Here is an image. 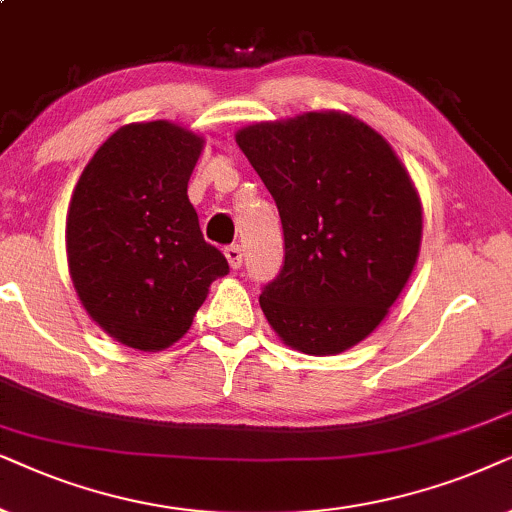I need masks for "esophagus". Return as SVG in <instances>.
I'll return each instance as SVG.
<instances>
[{
	"mask_svg": "<svg viewBox=\"0 0 512 512\" xmlns=\"http://www.w3.org/2000/svg\"><path fill=\"white\" fill-rule=\"evenodd\" d=\"M224 257H227L231 269H241V264H243L241 245H229V248H224Z\"/></svg>",
	"mask_w": 512,
	"mask_h": 512,
	"instance_id": "esophagus-1",
	"label": "esophagus"
}]
</instances>
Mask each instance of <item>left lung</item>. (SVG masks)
<instances>
[{
    "label": "left lung",
    "mask_w": 512,
    "mask_h": 512,
    "mask_svg": "<svg viewBox=\"0 0 512 512\" xmlns=\"http://www.w3.org/2000/svg\"><path fill=\"white\" fill-rule=\"evenodd\" d=\"M283 222L285 262L260 295L290 349L335 356L377 330L419 260L410 173L365 121L337 109L236 131Z\"/></svg>",
    "instance_id": "left-lung-1"
}]
</instances>
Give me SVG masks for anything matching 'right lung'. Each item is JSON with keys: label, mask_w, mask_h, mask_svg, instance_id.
Here are the masks:
<instances>
[{"label": "right lung", "mask_w": 512, "mask_h": 512, "mask_svg": "<svg viewBox=\"0 0 512 512\" xmlns=\"http://www.w3.org/2000/svg\"><path fill=\"white\" fill-rule=\"evenodd\" d=\"M201 135L173 121L121 126L86 163L70 208L67 267L88 316L119 344L163 351L187 335L229 264L203 241L187 182Z\"/></svg>", "instance_id": "1"}]
</instances>
